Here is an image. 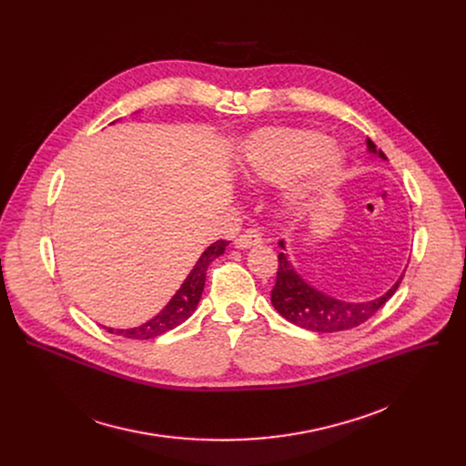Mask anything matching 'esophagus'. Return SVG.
Segmentation results:
<instances>
[{
	"instance_id": "34e87169",
	"label": "esophagus",
	"mask_w": 466,
	"mask_h": 466,
	"mask_svg": "<svg viewBox=\"0 0 466 466\" xmlns=\"http://www.w3.org/2000/svg\"><path fill=\"white\" fill-rule=\"evenodd\" d=\"M261 243V234L256 230V228H247V230H243L238 238H236V241H234V245L238 247V248H250V247H256V245H259Z\"/></svg>"
}]
</instances>
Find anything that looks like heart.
<instances>
[{"label":"heart","instance_id":"heart-1","mask_svg":"<svg viewBox=\"0 0 466 466\" xmlns=\"http://www.w3.org/2000/svg\"><path fill=\"white\" fill-rule=\"evenodd\" d=\"M326 142V137L317 130H259L245 146V175L252 180L280 184L304 167L289 198L295 207H306L322 186L339 175L345 164V153Z\"/></svg>","mask_w":466,"mask_h":466}]
</instances>
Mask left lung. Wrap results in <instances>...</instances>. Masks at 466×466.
I'll return each mask as SVG.
<instances>
[{"label": "left lung", "instance_id": "1", "mask_svg": "<svg viewBox=\"0 0 466 466\" xmlns=\"http://www.w3.org/2000/svg\"><path fill=\"white\" fill-rule=\"evenodd\" d=\"M367 147L370 153L378 155L380 158H387L381 151L376 149L374 142L367 138ZM286 248L284 241L279 243ZM404 275L394 282V286L381 297L367 302H347L329 297L313 286H309L293 268L286 252L279 254V271H277V284L271 291V302L275 309L288 319L289 322L319 331V334H331V331H343L356 328L369 320L398 289Z\"/></svg>", "mask_w": 466, "mask_h": 466}]
</instances>
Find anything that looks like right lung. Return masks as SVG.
<instances>
[{
  "instance_id": "right-lung-1",
  "label": "right lung",
  "mask_w": 466,
  "mask_h": 466,
  "mask_svg": "<svg viewBox=\"0 0 466 466\" xmlns=\"http://www.w3.org/2000/svg\"><path fill=\"white\" fill-rule=\"evenodd\" d=\"M227 245H228V241L219 239V241L212 243L201 254V258L197 259V263L193 265V269L189 271V275L186 277V280L182 282L178 291L173 295V299L166 304V308L158 315H155L153 319H149L147 322H144L137 328H127V329L108 328L110 334L123 336L128 339H153V338H158V336L166 334V331L177 328L178 324H182L187 317H191L198 300H201L205 282H207L208 265L218 256H221L225 252Z\"/></svg>"
}]
</instances>
